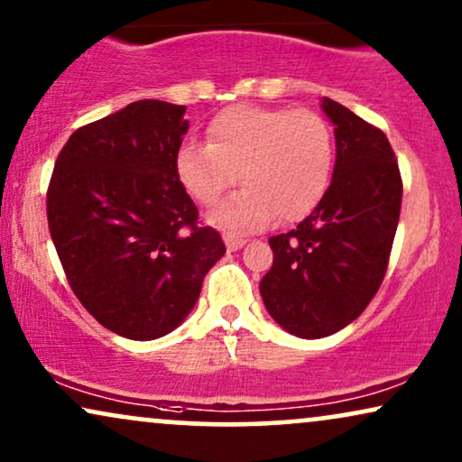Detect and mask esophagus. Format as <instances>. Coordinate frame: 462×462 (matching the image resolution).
I'll use <instances>...</instances> for the list:
<instances>
[{"label":"esophagus","instance_id":"1","mask_svg":"<svg viewBox=\"0 0 462 462\" xmlns=\"http://www.w3.org/2000/svg\"><path fill=\"white\" fill-rule=\"evenodd\" d=\"M224 241H226V247L227 249H241L245 243H247V238H243V236H236V235H230V232H226L224 235Z\"/></svg>","mask_w":462,"mask_h":462}]
</instances>
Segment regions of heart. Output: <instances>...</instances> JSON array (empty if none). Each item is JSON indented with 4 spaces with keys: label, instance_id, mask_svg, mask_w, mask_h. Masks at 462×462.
Listing matches in <instances>:
<instances>
[{
    "label": "heart",
    "instance_id": "heart-1",
    "mask_svg": "<svg viewBox=\"0 0 462 462\" xmlns=\"http://www.w3.org/2000/svg\"><path fill=\"white\" fill-rule=\"evenodd\" d=\"M335 140L328 121L309 108L230 106L213 116L207 144L179 149L177 174L188 194L213 207L236 183L243 191L219 204L213 224L254 230L273 217L299 221L328 188Z\"/></svg>",
    "mask_w": 462,
    "mask_h": 462
}]
</instances>
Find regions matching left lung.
<instances>
[{"label": "left lung", "instance_id": "1", "mask_svg": "<svg viewBox=\"0 0 462 462\" xmlns=\"http://www.w3.org/2000/svg\"><path fill=\"white\" fill-rule=\"evenodd\" d=\"M335 124L328 189L294 230L268 238L273 266L262 300L283 330L322 338L369 307L386 277L399 226L402 179L386 134L324 97Z\"/></svg>", "mask_w": 462, "mask_h": 462}]
</instances>
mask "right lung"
Returning <instances> with one entry per match:
<instances>
[{
    "label": "right lung",
    "mask_w": 462,
    "mask_h": 462,
    "mask_svg": "<svg viewBox=\"0 0 462 462\" xmlns=\"http://www.w3.org/2000/svg\"><path fill=\"white\" fill-rule=\"evenodd\" d=\"M185 106L138 100L79 127L57 155L46 217L69 288L104 328L151 341L194 309L226 254L177 174Z\"/></svg>",
    "instance_id": "1"
}]
</instances>
